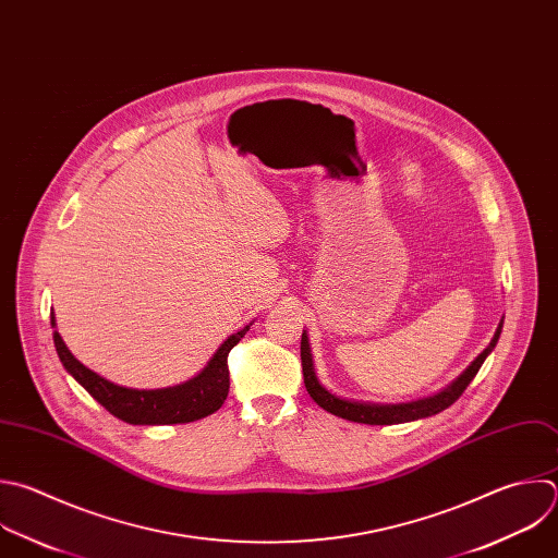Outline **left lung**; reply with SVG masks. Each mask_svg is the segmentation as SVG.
Segmentation results:
<instances>
[{"instance_id":"1","label":"left lung","mask_w":558,"mask_h":558,"mask_svg":"<svg viewBox=\"0 0 558 558\" xmlns=\"http://www.w3.org/2000/svg\"><path fill=\"white\" fill-rule=\"evenodd\" d=\"M504 319L499 322L495 337L490 339V343L484 348V352L464 369V373L442 392L414 401V403H399V405H375V403H354V401H345L339 399L335 395H330L326 388L319 386L315 369H313V356H311V348H308V337L306 332H302V343H300V356H302V373H304V386L306 392L311 395V399L326 412L352 421V423H363V425H397V423H408V421H418V418H427L434 416L442 410H447L449 405H453L462 392L469 388V384L475 379V375L480 373V367L484 363V359L490 354V350L495 348L499 332H501Z\"/></svg>"}]
</instances>
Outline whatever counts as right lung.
<instances>
[{
    "label": "right lung",
    "instance_id": "add662e5",
    "mask_svg": "<svg viewBox=\"0 0 558 558\" xmlns=\"http://www.w3.org/2000/svg\"><path fill=\"white\" fill-rule=\"evenodd\" d=\"M247 330L250 326L230 335L195 379L163 390H131L102 379L68 350L57 330L54 345L68 373L116 418L129 425H179L206 418L226 403L230 392L228 354Z\"/></svg>",
    "mask_w": 558,
    "mask_h": 558
}]
</instances>
